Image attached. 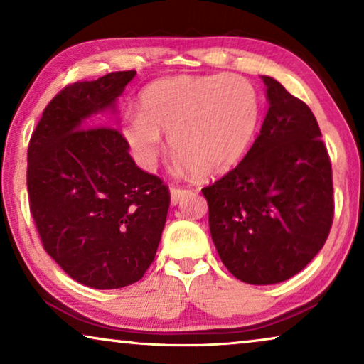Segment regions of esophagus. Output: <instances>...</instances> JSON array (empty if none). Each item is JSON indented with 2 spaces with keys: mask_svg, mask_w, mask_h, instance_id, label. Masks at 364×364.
<instances>
[{
  "mask_svg": "<svg viewBox=\"0 0 364 364\" xmlns=\"http://www.w3.org/2000/svg\"><path fill=\"white\" fill-rule=\"evenodd\" d=\"M191 191H186V188H181V187H171V203L172 205H177L178 202L183 200Z\"/></svg>",
  "mask_w": 364,
  "mask_h": 364,
  "instance_id": "esophagus-1",
  "label": "esophagus"
}]
</instances>
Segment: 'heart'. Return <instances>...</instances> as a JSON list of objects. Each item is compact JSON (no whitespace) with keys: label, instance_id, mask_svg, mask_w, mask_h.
<instances>
[{"label":"heart","instance_id":"heart-1","mask_svg":"<svg viewBox=\"0 0 364 364\" xmlns=\"http://www.w3.org/2000/svg\"><path fill=\"white\" fill-rule=\"evenodd\" d=\"M258 121V99L247 79L171 76L144 89L139 116L127 117L122 136L134 157L151 171L168 136L178 168L203 177L227 173L240 161Z\"/></svg>","mask_w":364,"mask_h":364}]
</instances>
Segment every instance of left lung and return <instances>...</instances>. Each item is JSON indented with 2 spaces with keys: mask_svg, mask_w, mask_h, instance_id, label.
Segmentation results:
<instances>
[{
  "mask_svg": "<svg viewBox=\"0 0 364 364\" xmlns=\"http://www.w3.org/2000/svg\"><path fill=\"white\" fill-rule=\"evenodd\" d=\"M268 111L238 166L202 188L213 245L227 270L250 285L301 272L333 223L331 164L310 107L262 76Z\"/></svg>",
  "mask_w": 364,
  "mask_h": 364,
  "instance_id": "obj_1",
  "label": "left lung"
}]
</instances>
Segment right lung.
Masks as SVG:
<instances>
[{
	"label": "right lung",
	"mask_w": 364,
	"mask_h": 364,
	"mask_svg": "<svg viewBox=\"0 0 364 364\" xmlns=\"http://www.w3.org/2000/svg\"><path fill=\"white\" fill-rule=\"evenodd\" d=\"M134 76L117 71L64 87L28 147L29 207L44 250L73 280L96 290L141 280L171 203L161 178L141 171L126 139L96 117L117 112Z\"/></svg>",
	"instance_id": "right-lung-1"
}]
</instances>
